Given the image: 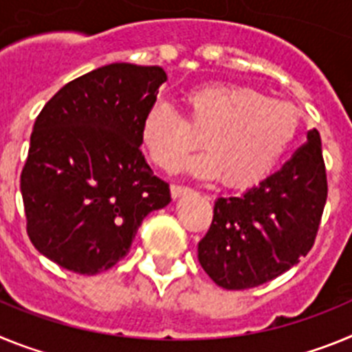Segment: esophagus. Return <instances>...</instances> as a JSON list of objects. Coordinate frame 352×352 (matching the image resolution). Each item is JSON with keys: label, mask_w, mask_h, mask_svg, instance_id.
Returning <instances> with one entry per match:
<instances>
[{"label": "esophagus", "mask_w": 352, "mask_h": 352, "mask_svg": "<svg viewBox=\"0 0 352 352\" xmlns=\"http://www.w3.org/2000/svg\"><path fill=\"white\" fill-rule=\"evenodd\" d=\"M192 188L190 186H185V185H170V195H173L174 199L182 197V195L188 194Z\"/></svg>", "instance_id": "obj_1"}]
</instances>
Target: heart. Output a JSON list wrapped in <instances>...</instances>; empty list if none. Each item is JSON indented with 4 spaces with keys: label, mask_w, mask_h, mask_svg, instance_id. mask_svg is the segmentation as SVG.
Masks as SVG:
<instances>
[{
    "label": "heart",
    "mask_w": 352,
    "mask_h": 352,
    "mask_svg": "<svg viewBox=\"0 0 352 352\" xmlns=\"http://www.w3.org/2000/svg\"><path fill=\"white\" fill-rule=\"evenodd\" d=\"M182 111L183 118L164 104L148 109L139 129L148 158L160 169H173L203 141L208 151L186 162L185 169L206 178L222 176L232 188H250L268 178L301 121L291 102L239 84L190 89L183 95Z\"/></svg>",
    "instance_id": "b5f03b06"
}]
</instances>
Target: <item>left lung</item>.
Masks as SVG:
<instances>
[{
	"label": "left lung",
	"mask_w": 352,
	"mask_h": 352,
	"mask_svg": "<svg viewBox=\"0 0 352 352\" xmlns=\"http://www.w3.org/2000/svg\"><path fill=\"white\" fill-rule=\"evenodd\" d=\"M326 197L321 135L314 129L276 173L243 195L214 201L213 222L199 241V263L229 291L273 280L314 247Z\"/></svg>",
	"instance_id": "left-lung-1"
}]
</instances>
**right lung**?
<instances>
[{"label":"right lung","mask_w":352,"mask_h":352,"mask_svg":"<svg viewBox=\"0 0 352 352\" xmlns=\"http://www.w3.org/2000/svg\"><path fill=\"white\" fill-rule=\"evenodd\" d=\"M166 79L160 67L105 65L65 84L40 111L21 192L31 243L61 268H113L146 214L170 203L139 138Z\"/></svg>","instance_id":"obj_1"}]
</instances>
